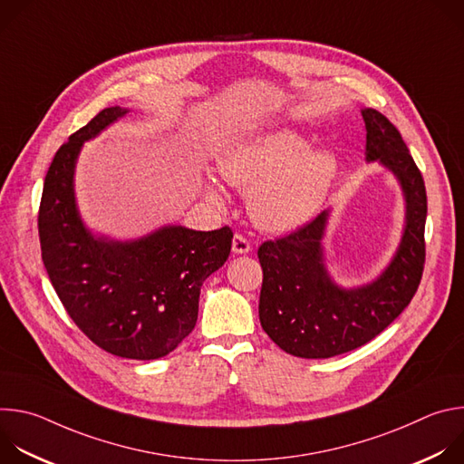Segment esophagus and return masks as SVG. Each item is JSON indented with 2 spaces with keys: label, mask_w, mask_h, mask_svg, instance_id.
Here are the masks:
<instances>
[{
  "label": "esophagus",
  "mask_w": 464,
  "mask_h": 464,
  "mask_svg": "<svg viewBox=\"0 0 464 464\" xmlns=\"http://www.w3.org/2000/svg\"><path fill=\"white\" fill-rule=\"evenodd\" d=\"M251 249L249 240L242 233H235L233 237V251L235 253H247Z\"/></svg>",
  "instance_id": "obj_1"
}]
</instances>
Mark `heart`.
<instances>
[{
    "label": "heart",
    "instance_id": "heart-1",
    "mask_svg": "<svg viewBox=\"0 0 464 464\" xmlns=\"http://www.w3.org/2000/svg\"><path fill=\"white\" fill-rule=\"evenodd\" d=\"M220 174L249 188L251 217L268 229H290L323 204L336 174V158L326 150H306L292 130H274L226 150Z\"/></svg>",
    "mask_w": 464,
    "mask_h": 464
}]
</instances>
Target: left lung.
I'll list each match as a JSON object with an SVG mask.
<instances>
[{
	"mask_svg": "<svg viewBox=\"0 0 464 464\" xmlns=\"http://www.w3.org/2000/svg\"><path fill=\"white\" fill-rule=\"evenodd\" d=\"M362 115L367 160H378L402 183L406 231L389 268L358 290L338 288L323 266L324 211L292 233L258 246L260 324L285 353L299 358H330L365 345L402 314L422 279L428 213L422 174L399 128L378 110L367 108Z\"/></svg>",
	"mask_w": 464,
	"mask_h": 464,
	"instance_id": "left-lung-1",
	"label": "left lung"
}]
</instances>
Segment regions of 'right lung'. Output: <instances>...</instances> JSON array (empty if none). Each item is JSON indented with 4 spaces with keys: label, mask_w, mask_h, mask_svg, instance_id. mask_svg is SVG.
<instances>
[{
    "label": "right lung",
    "mask_w": 464,
    "mask_h": 464,
    "mask_svg": "<svg viewBox=\"0 0 464 464\" xmlns=\"http://www.w3.org/2000/svg\"><path fill=\"white\" fill-rule=\"evenodd\" d=\"M124 113L104 108L56 150L38 235L51 285L86 338L113 356L158 360L190 334L200 288L227 260L233 231L169 226L141 240L111 242L84 229L73 196L75 160L86 140Z\"/></svg>",
    "instance_id": "right-lung-1"
}]
</instances>
